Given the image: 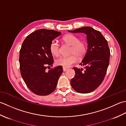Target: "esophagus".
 <instances>
[{
  "label": "esophagus",
  "instance_id": "obj_1",
  "mask_svg": "<svg viewBox=\"0 0 126 126\" xmlns=\"http://www.w3.org/2000/svg\"><path fill=\"white\" fill-rule=\"evenodd\" d=\"M67 70V68H66V67H63V72H65Z\"/></svg>",
  "mask_w": 126,
  "mask_h": 126
}]
</instances>
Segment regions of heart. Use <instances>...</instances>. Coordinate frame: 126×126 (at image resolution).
I'll return each mask as SVG.
<instances>
[{
  "mask_svg": "<svg viewBox=\"0 0 126 126\" xmlns=\"http://www.w3.org/2000/svg\"><path fill=\"white\" fill-rule=\"evenodd\" d=\"M63 41L66 44L71 46V54L72 55L67 57H61L56 60L55 63L57 65L63 67H70L73 64L77 63L79 58H83L87 52V45L85 42L80 41L78 37L72 34H67L63 37ZM50 52L53 55L57 56L59 53V45L53 41L51 42L49 47Z\"/></svg>",
  "mask_w": 126,
  "mask_h": 126,
  "instance_id": "heart-1",
  "label": "heart"
}]
</instances>
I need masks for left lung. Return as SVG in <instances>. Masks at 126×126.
Masks as SVG:
<instances>
[{"mask_svg": "<svg viewBox=\"0 0 126 126\" xmlns=\"http://www.w3.org/2000/svg\"><path fill=\"white\" fill-rule=\"evenodd\" d=\"M70 32H82L86 35L88 50L80 65L84 68L73 67L76 74L71 84L77 92H91L101 84L109 63L110 49L107 41L101 32L90 27H84Z\"/></svg>", "mask_w": 126, "mask_h": 126, "instance_id": "1", "label": "left lung"}]
</instances>
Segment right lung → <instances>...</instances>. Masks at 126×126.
<instances>
[{
	"label": "right lung",
	"instance_id": "obj_1",
	"mask_svg": "<svg viewBox=\"0 0 126 126\" xmlns=\"http://www.w3.org/2000/svg\"><path fill=\"white\" fill-rule=\"evenodd\" d=\"M61 34L55 30L39 29L28 35L22 43L19 59L20 74L28 88L37 95L52 93L63 73L61 66L46 70L54 62L50 43Z\"/></svg>",
	"mask_w": 126,
	"mask_h": 126
}]
</instances>
